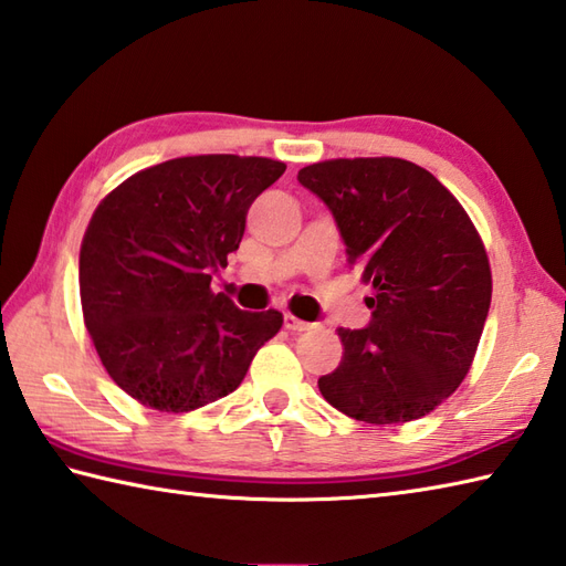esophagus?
Returning a JSON list of instances; mask_svg holds the SVG:
<instances>
[{"instance_id":"esophagus-1","label":"esophagus","mask_w":566,"mask_h":566,"mask_svg":"<svg viewBox=\"0 0 566 566\" xmlns=\"http://www.w3.org/2000/svg\"><path fill=\"white\" fill-rule=\"evenodd\" d=\"M284 328L294 331V334H302V331H308V328H312V324H308V321L296 318V316H292V314H284Z\"/></svg>"}]
</instances>
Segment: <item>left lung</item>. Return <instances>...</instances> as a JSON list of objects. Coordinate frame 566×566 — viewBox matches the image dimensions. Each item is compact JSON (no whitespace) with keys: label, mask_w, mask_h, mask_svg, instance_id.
<instances>
[{"label":"left lung","mask_w":566,"mask_h":566,"mask_svg":"<svg viewBox=\"0 0 566 566\" xmlns=\"http://www.w3.org/2000/svg\"><path fill=\"white\" fill-rule=\"evenodd\" d=\"M296 179L326 203L348 264L375 290L370 324L338 328L343 358L318 378L321 395L368 424L429 415L467 378L491 308L471 218L427 169L395 157L318 161Z\"/></svg>","instance_id":"obj_1"}]
</instances>
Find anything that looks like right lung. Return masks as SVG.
Masks as SVG:
<instances>
[{
    "label": "right lung",
    "instance_id": "right-lung-1",
    "mask_svg": "<svg viewBox=\"0 0 566 566\" xmlns=\"http://www.w3.org/2000/svg\"><path fill=\"white\" fill-rule=\"evenodd\" d=\"M286 166L203 154L151 166L109 193L81 245V304L99 360L122 390L159 412L230 395L282 314L242 312L210 292L245 216Z\"/></svg>",
    "mask_w": 566,
    "mask_h": 566
}]
</instances>
